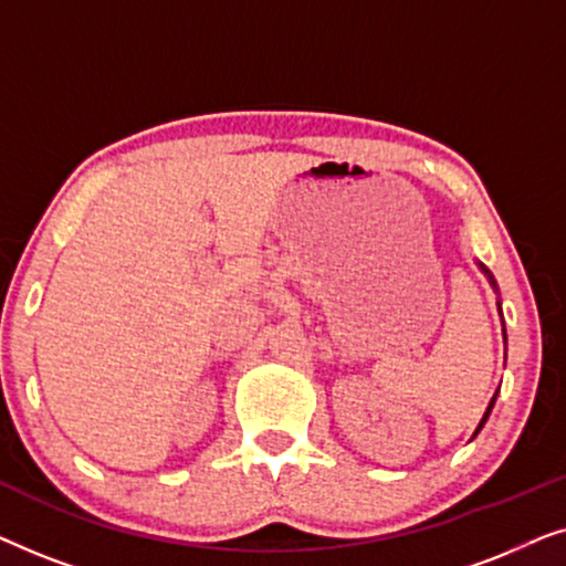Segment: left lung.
Listing matches in <instances>:
<instances>
[{"instance_id":"left-lung-1","label":"left lung","mask_w":566,"mask_h":566,"mask_svg":"<svg viewBox=\"0 0 566 566\" xmlns=\"http://www.w3.org/2000/svg\"><path fill=\"white\" fill-rule=\"evenodd\" d=\"M479 268H482L484 270V273H486V277H490V283L494 285V277L490 275V270H486L484 265H479ZM494 399H497V394H494V397H492V401H490V407H486V412H484V417H482V422H479V428H476V432L479 430H482L484 428V422H486V417H490V412H492V407H494ZM476 432H474V436H476Z\"/></svg>"}]
</instances>
